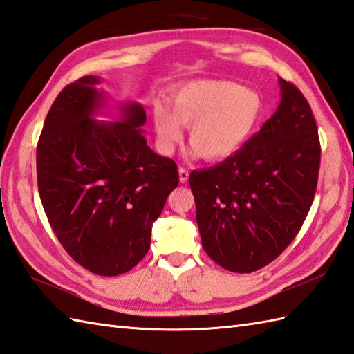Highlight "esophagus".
<instances>
[{"label":"esophagus","instance_id":"esophagus-1","mask_svg":"<svg viewBox=\"0 0 354 354\" xmlns=\"http://www.w3.org/2000/svg\"><path fill=\"white\" fill-rule=\"evenodd\" d=\"M179 180H180V183H187V180H188V170L187 169H184V167H180L179 169Z\"/></svg>","mask_w":354,"mask_h":354}]
</instances>
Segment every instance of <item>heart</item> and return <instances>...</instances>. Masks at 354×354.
I'll use <instances>...</instances> for the list:
<instances>
[{
	"instance_id": "heart-1",
	"label": "heart",
	"mask_w": 354,
	"mask_h": 354,
	"mask_svg": "<svg viewBox=\"0 0 354 354\" xmlns=\"http://www.w3.org/2000/svg\"><path fill=\"white\" fill-rule=\"evenodd\" d=\"M169 106L155 105L152 123L162 149L170 151L188 129V145L205 161L231 158L248 143L264 110L258 92L232 81L197 80L178 87Z\"/></svg>"
}]
</instances>
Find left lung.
I'll return each instance as SVG.
<instances>
[{"label": "left lung", "instance_id": "obj_1", "mask_svg": "<svg viewBox=\"0 0 354 354\" xmlns=\"http://www.w3.org/2000/svg\"><path fill=\"white\" fill-rule=\"evenodd\" d=\"M281 104L231 158L192 171L203 250L225 270L252 273L299 234L319 170L317 123L305 96L279 78Z\"/></svg>", "mask_w": 354, "mask_h": 354}]
</instances>
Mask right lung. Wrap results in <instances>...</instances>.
Segmentation results:
<instances>
[{"mask_svg": "<svg viewBox=\"0 0 354 354\" xmlns=\"http://www.w3.org/2000/svg\"><path fill=\"white\" fill-rule=\"evenodd\" d=\"M101 81L83 77L55 97L37 143V185L64 250L95 274L118 276L149 250L179 175L146 145L138 102L119 104L118 122L95 119L106 106Z\"/></svg>", "mask_w": 354, "mask_h": 354, "instance_id": "right-lung-1", "label": "right lung"}]
</instances>
